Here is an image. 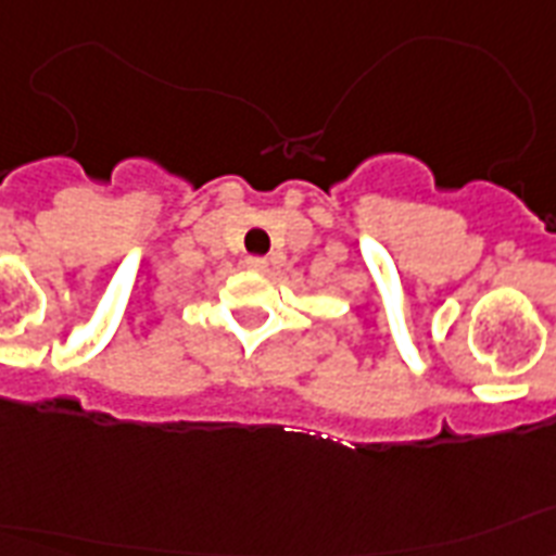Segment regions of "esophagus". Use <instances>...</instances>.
I'll list each match as a JSON object with an SVG mask.
<instances>
[{
    "label": "esophagus",
    "instance_id": "obj_1",
    "mask_svg": "<svg viewBox=\"0 0 556 556\" xmlns=\"http://www.w3.org/2000/svg\"><path fill=\"white\" fill-rule=\"evenodd\" d=\"M269 261L261 258V255H252V258H247V269H252V273H267Z\"/></svg>",
    "mask_w": 556,
    "mask_h": 556
}]
</instances>
